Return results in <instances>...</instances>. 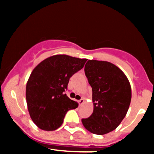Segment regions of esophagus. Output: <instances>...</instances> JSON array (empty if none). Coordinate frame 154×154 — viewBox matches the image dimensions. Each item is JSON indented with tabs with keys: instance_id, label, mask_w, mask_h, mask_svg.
Returning a JSON list of instances; mask_svg holds the SVG:
<instances>
[{
	"instance_id": "obj_1",
	"label": "esophagus",
	"mask_w": 154,
	"mask_h": 154,
	"mask_svg": "<svg viewBox=\"0 0 154 154\" xmlns=\"http://www.w3.org/2000/svg\"><path fill=\"white\" fill-rule=\"evenodd\" d=\"M84 102H85L84 98H81V99L79 100V105H82V104L84 103Z\"/></svg>"
}]
</instances>
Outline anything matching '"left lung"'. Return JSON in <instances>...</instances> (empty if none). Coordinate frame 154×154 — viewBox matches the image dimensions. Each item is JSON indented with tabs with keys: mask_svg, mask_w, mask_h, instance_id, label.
I'll use <instances>...</instances> for the list:
<instances>
[{
	"mask_svg": "<svg viewBox=\"0 0 154 154\" xmlns=\"http://www.w3.org/2000/svg\"><path fill=\"white\" fill-rule=\"evenodd\" d=\"M85 73L93 91V112L82 119L83 126L96 135L109 133L117 128L126 116L132 92L123 72L108 61L88 60Z\"/></svg>",
	"mask_w": 154,
	"mask_h": 154,
	"instance_id": "left-lung-1",
	"label": "left lung"
}]
</instances>
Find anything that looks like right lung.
<instances>
[{
  "label": "right lung",
  "instance_id": "obj_1",
  "mask_svg": "<svg viewBox=\"0 0 154 154\" xmlns=\"http://www.w3.org/2000/svg\"><path fill=\"white\" fill-rule=\"evenodd\" d=\"M87 61L67 55H56L40 62L26 86V99L32 120L41 130L52 131L62 125L66 112L78 103L65 94L70 77Z\"/></svg>",
  "mask_w": 154,
  "mask_h": 154
}]
</instances>
